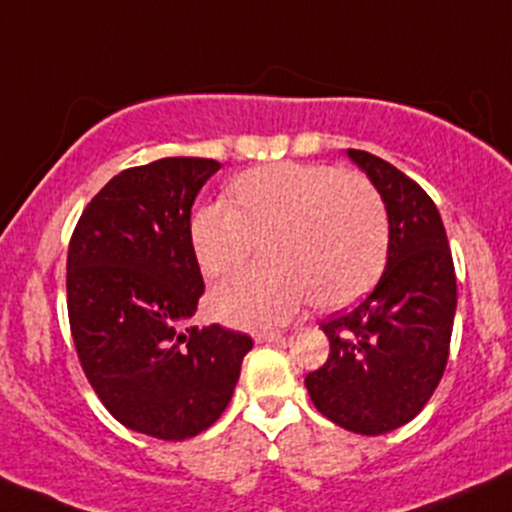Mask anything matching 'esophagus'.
<instances>
[{"label":"esophagus","mask_w":512,"mask_h":512,"mask_svg":"<svg viewBox=\"0 0 512 512\" xmlns=\"http://www.w3.org/2000/svg\"><path fill=\"white\" fill-rule=\"evenodd\" d=\"M255 340L257 342H282L284 333H279V330H267V333H257Z\"/></svg>","instance_id":"obj_1"}]
</instances>
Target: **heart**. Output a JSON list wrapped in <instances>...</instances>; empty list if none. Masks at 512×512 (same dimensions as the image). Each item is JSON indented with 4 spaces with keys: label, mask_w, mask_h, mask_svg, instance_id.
I'll use <instances>...</instances> for the list:
<instances>
[{
    "label": "heart",
    "mask_w": 512,
    "mask_h": 512,
    "mask_svg": "<svg viewBox=\"0 0 512 512\" xmlns=\"http://www.w3.org/2000/svg\"><path fill=\"white\" fill-rule=\"evenodd\" d=\"M235 206L211 201L194 213L189 235L201 269L235 272L260 252L274 262L228 279L209 296L218 320L262 330L286 323L316 301L338 311L362 299L384 272L389 218L372 184L330 165L272 162L240 174Z\"/></svg>",
    "instance_id": "obj_1"
}]
</instances>
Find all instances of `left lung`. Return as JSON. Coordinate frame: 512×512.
Here are the masks:
<instances>
[{"label": "left lung", "mask_w": 512, "mask_h": 512, "mask_svg": "<svg viewBox=\"0 0 512 512\" xmlns=\"http://www.w3.org/2000/svg\"><path fill=\"white\" fill-rule=\"evenodd\" d=\"M347 157L369 177L389 216L379 284L357 308L325 320L323 367L306 376L313 406L340 428L384 435L423 411L447 367L457 311L452 252L435 201L391 162Z\"/></svg>", "instance_id": "left-lung-1"}]
</instances>
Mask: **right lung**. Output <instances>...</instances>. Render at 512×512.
<instances>
[{"label":"right lung","mask_w":512,"mask_h":512,"mask_svg":"<svg viewBox=\"0 0 512 512\" xmlns=\"http://www.w3.org/2000/svg\"><path fill=\"white\" fill-rule=\"evenodd\" d=\"M221 162L162 157L116 174L82 211L67 250V313L89 384L128 430L187 440L233 398L252 340L192 325L204 294L196 194Z\"/></svg>","instance_id":"1"}]
</instances>
